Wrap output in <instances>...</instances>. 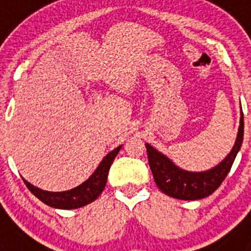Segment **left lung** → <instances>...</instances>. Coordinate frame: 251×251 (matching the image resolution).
I'll return each mask as SVG.
<instances>
[{
  "mask_svg": "<svg viewBox=\"0 0 251 251\" xmlns=\"http://www.w3.org/2000/svg\"><path fill=\"white\" fill-rule=\"evenodd\" d=\"M244 138V114L241 110L240 126L231 152L217 166L203 172H190L177 167L170 158L151 145L147 148L148 162L156 185L163 194L178 200H200L216 191L231 170L235 157L240 151Z\"/></svg>",
  "mask_w": 251,
  "mask_h": 251,
  "instance_id": "obj_1",
  "label": "left lung"
}]
</instances>
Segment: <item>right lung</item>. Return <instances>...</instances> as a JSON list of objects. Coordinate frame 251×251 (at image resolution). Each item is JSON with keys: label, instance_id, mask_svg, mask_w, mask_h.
I'll list each match as a JSON object with an SVG mask.
<instances>
[{"label": "right lung", "instance_id": "add662e5", "mask_svg": "<svg viewBox=\"0 0 251 251\" xmlns=\"http://www.w3.org/2000/svg\"><path fill=\"white\" fill-rule=\"evenodd\" d=\"M122 146L117 147L109 152L100 162V165L95 170L94 174L86 179L85 182L79 185L77 187L68 190V191L63 192H50L44 191L41 188L35 187L34 185H31L27 182L25 178L24 182L30 190L39 200L43 201L48 206L55 208H64V210H72V208H79L81 206H85L88 203L93 202L99 197V195L103 192L104 187H105L106 178H108V172L112 166L113 161H114L115 156L118 154L121 151Z\"/></svg>", "mask_w": 251, "mask_h": 251}]
</instances>
